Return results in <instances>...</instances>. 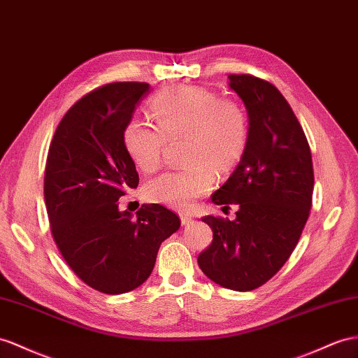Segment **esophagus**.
I'll list each match as a JSON object with an SVG mask.
<instances>
[{
  "label": "esophagus",
  "instance_id": "1",
  "mask_svg": "<svg viewBox=\"0 0 358 358\" xmlns=\"http://www.w3.org/2000/svg\"><path fill=\"white\" fill-rule=\"evenodd\" d=\"M180 219H181V224H182V225H189V224L194 222V217H192V216L187 215V213H181V215H180Z\"/></svg>",
  "mask_w": 358,
  "mask_h": 358
}]
</instances>
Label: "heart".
Returning a JSON list of instances; mask_svg holds the SVG:
<instances>
[{
  "mask_svg": "<svg viewBox=\"0 0 358 358\" xmlns=\"http://www.w3.org/2000/svg\"><path fill=\"white\" fill-rule=\"evenodd\" d=\"M151 112L157 127L130 119L122 142L136 166L154 172L160 166L166 139L186 136L185 157L190 166L162 173L145 187L150 203L173 210H189L215 185L217 173L231 171L241 162L250 139L245 108L231 99H221L212 90L173 86L155 95Z\"/></svg>",
  "mask_w": 358,
  "mask_h": 358,
  "instance_id": "b5f03b06",
  "label": "heart"
}]
</instances>
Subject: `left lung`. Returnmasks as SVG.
<instances>
[{"label":"left lung","mask_w":358,"mask_h":358,"mask_svg":"<svg viewBox=\"0 0 358 358\" xmlns=\"http://www.w3.org/2000/svg\"><path fill=\"white\" fill-rule=\"evenodd\" d=\"M228 78L248 112L250 139L212 201L239 210L234 221L203 219L213 242L198 264L219 286L248 292L271 280L295 250L310 215L315 176L307 137L281 92L250 74Z\"/></svg>","instance_id":"1"}]
</instances>
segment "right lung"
I'll return each instance as SVG.
<instances>
[{
	"label": "right lung",
	"mask_w": 358,
	"mask_h": 358,
	"mask_svg": "<svg viewBox=\"0 0 358 358\" xmlns=\"http://www.w3.org/2000/svg\"><path fill=\"white\" fill-rule=\"evenodd\" d=\"M148 83L121 81L89 92L62 117L50 145L43 195L51 233L63 259L87 286L107 295L139 287L160 245L180 228L160 204L136 216L117 199L139 185L122 130Z\"/></svg>",
	"instance_id": "obj_1"
}]
</instances>
